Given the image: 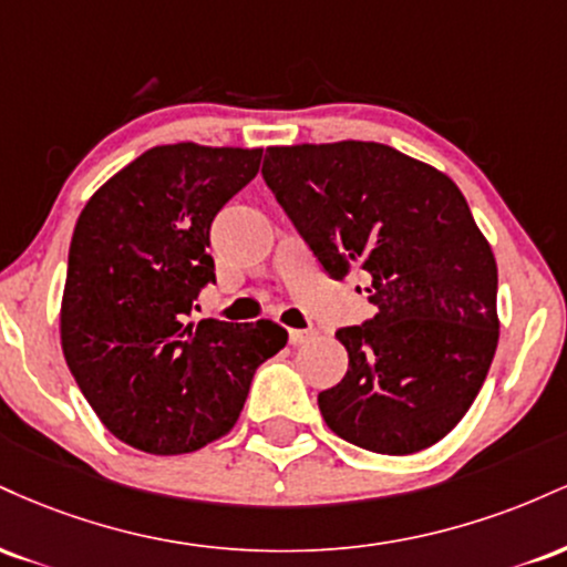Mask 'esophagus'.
<instances>
[{
	"label": "esophagus",
	"instance_id": "34e87169",
	"mask_svg": "<svg viewBox=\"0 0 567 567\" xmlns=\"http://www.w3.org/2000/svg\"><path fill=\"white\" fill-rule=\"evenodd\" d=\"M311 336H315V330H311V328L309 330H296V328L288 330V338H290L292 347H301V343L309 341Z\"/></svg>",
	"mask_w": 567,
	"mask_h": 567
}]
</instances>
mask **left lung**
Instances as JSON below:
<instances>
[{
	"label": "left lung",
	"mask_w": 567,
	"mask_h": 567,
	"mask_svg": "<svg viewBox=\"0 0 567 567\" xmlns=\"http://www.w3.org/2000/svg\"><path fill=\"white\" fill-rule=\"evenodd\" d=\"M264 178L324 275L368 271L373 320L341 328V383L317 396L365 451L432 447L472 408L498 347V269L461 188L373 141L269 146Z\"/></svg>",
	"instance_id": "left-lung-1"
}]
</instances>
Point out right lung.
Masks as SVG:
<instances>
[{
    "mask_svg": "<svg viewBox=\"0 0 567 567\" xmlns=\"http://www.w3.org/2000/svg\"><path fill=\"white\" fill-rule=\"evenodd\" d=\"M264 148L167 143L87 199L74 226L61 347L101 424L130 447L178 455L237 424L261 362L288 343L271 320H188L216 282L210 224L256 178Z\"/></svg>",
    "mask_w": 567,
    "mask_h": 567,
    "instance_id": "add662e5",
    "label": "right lung"
}]
</instances>
